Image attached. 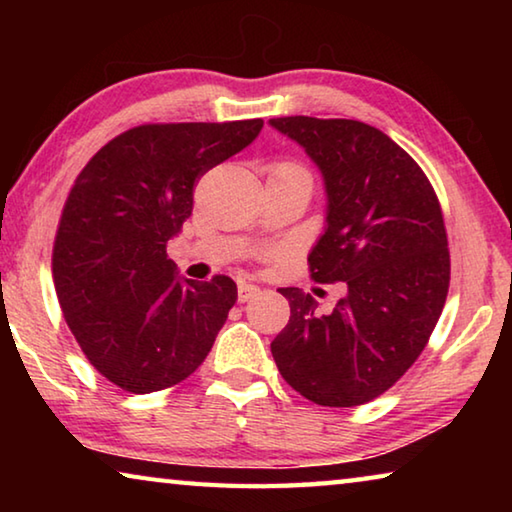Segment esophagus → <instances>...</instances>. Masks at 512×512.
Returning a JSON list of instances; mask_svg holds the SVG:
<instances>
[{
    "label": "esophagus",
    "instance_id": "esophagus-1",
    "mask_svg": "<svg viewBox=\"0 0 512 512\" xmlns=\"http://www.w3.org/2000/svg\"><path fill=\"white\" fill-rule=\"evenodd\" d=\"M255 296H259V287H255V284H248V282H239V302H248Z\"/></svg>",
    "mask_w": 512,
    "mask_h": 512
}]
</instances>
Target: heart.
Wrapping results in <instances>:
<instances>
[{
	"label": "heart",
	"mask_w": 512,
	"mask_h": 512,
	"mask_svg": "<svg viewBox=\"0 0 512 512\" xmlns=\"http://www.w3.org/2000/svg\"><path fill=\"white\" fill-rule=\"evenodd\" d=\"M289 169H302L300 164H296V162H275L273 167H271V171L268 173H277V171H289ZM305 171V169H302Z\"/></svg>",
	"instance_id": "obj_1"
}]
</instances>
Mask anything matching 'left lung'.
<instances>
[{
  "label": "left lung",
  "instance_id": "obj_1",
  "mask_svg": "<svg viewBox=\"0 0 512 512\" xmlns=\"http://www.w3.org/2000/svg\"><path fill=\"white\" fill-rule=\"evenodd\" d=\"M271 126L305 146L325 178L311 280L348 289L327 316L311 293L280 289L291 316L273 359L314 404H366L413 366L443 314L452 271L443 210L420 164L375 126L300 115Z\"/></svg>",
  "mask_w": 512,
  "mask_h": 512
}]
</instances>
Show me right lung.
Here are the masks:
<instances>
[{"label": "right lung", "mask_w": 512, "mask_h": 512, "mask_svg": "<svg viewBox=\"0 0 512 512\" xmlns=\"http://www.w3.org/2000/svg\"><path fill=\"white\" fill-rule=\"evenodd\" d=\"M262 119L128 128L92 155L60 214L56 296L94 368L128 393L162 391L205 361L237 284L178 280L167 241L194 210V187L262 131Z\"/></svg>", "instance_id": "1"}]
</instances>
